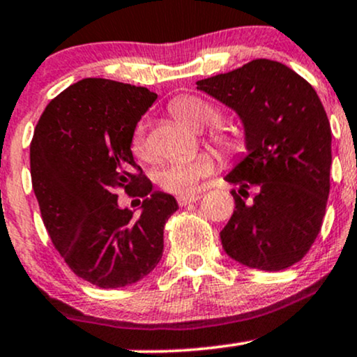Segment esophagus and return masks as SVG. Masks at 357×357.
Segmentation results:
<instances>
[{"instance_id": "34e87169", "label": "esophagus", "mask_w": 357, "mask_h": 357, "mask_svg": "<svg viewBox=\"0 0 357 357\" xmlns=\"http://www.w3.org/2000/svg\"><path fill=\"white\" fill-rule=\"evenodd\" d=\"M199 199H201V195H197V194H182L177 197V202H178V206H187V204H190V202L199 201Z\"/></svg>"}]
</instances>
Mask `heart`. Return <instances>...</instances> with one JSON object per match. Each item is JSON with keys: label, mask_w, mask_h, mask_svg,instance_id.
Segmentation results:
<instances>
[{"label": "heart", "mask_w": 357, "mask_h": 357, "mask_svg": "<svg viewBox=\"0 0 357 357\" xmlns=\"http://www.w3.org/2000/svg\"><path fill=\"white\" fill-rule=\"evenodd\" d=\"M168 109H170L172 116L190 129H202L213 123L211 137L216 143V146L226 155H236L245 148V139L240 131L228 128V126L214 124L220 119V112L213 103L204 100V98L197 97V95H180L170 102ZM131 149L137 158H151V149H149L146 134L141 126L132 134ZM213 170L214 162L209 155H197L194 158H177L160 168L158 174H156V183L163 190L172 194L192 192L199 180L208 177Z\"/></svg>", "instance_id": "b5f03b06"}]
</instances>
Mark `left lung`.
<instances>
[{"instance_id":"8db88e82","label":"left lung","mask_w":357,"mask_h":357,"mask_svg":"<svg viewBox=\"0 0 357 357\" xmlns=\"http://www.w3.org/2000/svg\"><path fill=\"white\" fill-rule=\"evenodd\" d=\"M197 88L231 107L245 128L248 155L225 177L238 185L220 233L225 252L252 269H287L312 248L331 192L332 131L324 105L305 78L271 59L201 79ZM248 190L256 195L245 205Z\"/></svg>"}]
</instances>
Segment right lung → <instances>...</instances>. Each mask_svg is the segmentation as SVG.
<instances>
[{"instance_id":"right-lung-1","label":"right lung","mask_w":357,"mask_h":357,"mask_svg":"<svg viewBox=\"0 0 357 357\" xmlns=\"http://www.w3.org/2000/svg\"><path fill=\"white\" fill-rule=\"evenodd\" d=\"M155 100L144 86L85 78L49 102L30 144L32 187L56 250L103 289L134 284L158 266L165 223L178 209L174 195L153 192L131 151ZM116 188L144 199L139 217L118 208Z\"/></svg>"}]
</instances>
